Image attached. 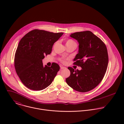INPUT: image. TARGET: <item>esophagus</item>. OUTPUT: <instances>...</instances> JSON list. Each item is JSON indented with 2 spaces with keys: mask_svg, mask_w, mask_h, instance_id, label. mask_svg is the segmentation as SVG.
Wrapping results in <instances>:
<instances>
[{
  "mask_svg": "<svg viewBox=\"0 0 124 124\" xmlns=\"http://www.w3.org/2000/svg\"><path fill=\"white\" fill-rule=\"evenodd\" d=\"M60 68H61V69H66V67H63L62 66H60Z\"/></svg>",
  "mask_w": 124,
  "mask_h": 124,
  "instance_id": "obj_1",
  "label": "esophagus"
}]
</instances>
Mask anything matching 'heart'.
I'll use <instances>...</instances> for the list:
<instances>
[{
    "label": "heart",
    "instance_id": "heart-1",
    "mask_svg": "<svg viewBox=\"0 0 124 124\" xmlns=\"http://www.w3.org/2000/svg\"><path fill=\"white\" fill-rule=\"evenodd\" d=\"M66 45L67 46H73V45L77 46V43L73 40L70 39H68L66 40ZM60 61L62 62H64V61L62 59H60Z\"/></svg>",
    "mask_w": 124,
    "mask_h": 124
}]
</instances>
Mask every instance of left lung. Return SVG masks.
I'll list each match as a JSON object with an SVG mask.
<instances>
[{"mask_svg":"<svg viewBox=\"0 0 124 124\" xmlns=\"http://www.w3.org/2000/svg\"><path fill=\"white\" fill-rule=\"evenodd\" d=\"M70 36L79 43L78 53L74 59V64L81 67L75 70L68 67L70 74L66 78L68 85L80 92L94 89L103 79L107 71L108 56L105 44L90 31L78 32Z\"/></svg>","mask_w":124,"mask_h":124,"instance_id":"obj_1","label":"left lung"}]
</instances>
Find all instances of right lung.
<instances>
[{"mask_svg":"<svg viewBox=\"0 0 124 124\" xmlns=\"http://www.w3.org/2000/svg\"><path fill=\"white\" fill-rule=\"evenodd\" d=\"M63 34L34 29L20 41L15 53L14 65L17 76L29 89L43 90L54 80L59 66L53 63L51 67H44L42 60L45 55L50 54L53 45Z\"/></svg>","mask_w":124,"mask_h":124,"instance_id":"add662e5","label":"right lung"}]
</instances>
